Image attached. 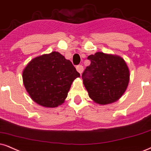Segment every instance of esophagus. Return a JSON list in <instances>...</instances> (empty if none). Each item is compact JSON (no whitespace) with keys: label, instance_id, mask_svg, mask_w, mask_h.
<instances>
[{"label":"esophagus","instance_id":"34e87169","mask_svg":"<svg viewBox=\"0 0 151 151\" xmlns=\"http://www.w3.org/2000/svg\"><path fill=\"white\" fill-rule=\"evenodd\" d=\"M76 69H77V72H79V73L81 74L83 71V67L82 65H77V67H76Z\"/></svg>","mask_w":151,"mask_h":151}]
</instances>
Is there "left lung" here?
<instances>
[{
    "label": "left lung",
    "mask_w": 151,
    "mask_h": 151,
    "mask_svg": "<svg viewBox=\"0 0 151 151\" xmlns=\"http://www.w3.org/2000/svg\"><path fill=\"white\" fill-rule=\"evenodd\" d=\"M91 65L82 74L89 97L99 104L117 101L126 91L129 71L126 63L116 55L97 52L90 55Z\"/></svg>",
    "instance_id": "obj_1"
}]
</instances>
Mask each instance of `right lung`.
I'll list each match as a JSON object with an SVG mask.
<instances>
[{
	"label": "right lung",
	"instance_id": "obj_1",
	"mask_svg": "<svg viewBox=\"0 0 151 151\" xmlns=\"http://www.w3.org/2000/svg\"><path fill=\"white\" fill-rule=\"evenodd\" d=\"M80 74L71 61L53 51L36 57L23 71V82L32 100L45 107L60 105Z\"/></svg>",
	"mask_w": 151,
	"mask_h": 151
}]
</instances>
